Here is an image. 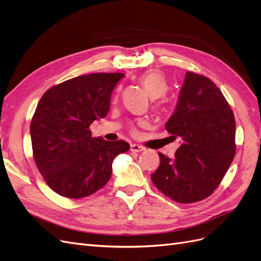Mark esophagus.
Returning a JSON list of instances; mask_svg holds the SVG:
<instances>
[{
	"label": "esophagus",
	"mask_w": 261,
	"mask_h": 261,
	"mask_svg": "<svg viewBox=\"0 0 261 261\" xmlns=\"http://www.w3.org/2000/svg\"><path fill=\"white\" fill-rule=\"evenodd\" d=\"M144 150H145V148L140 145H137V144L130 145V151H133V152H141V151H144Z\"/></svg>",
	"instance_id": "34e87169"
}]
</instances>
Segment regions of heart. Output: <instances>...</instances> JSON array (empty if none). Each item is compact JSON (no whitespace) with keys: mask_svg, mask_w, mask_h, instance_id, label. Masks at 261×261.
I'll use <instances>...</instances> for the list:
<instances>
[{"mask_svg":"<svg viewBox=\"0 0 261 261\" xmlns=\"http://www.w3.org/2000/svg\"><path fill=\"white\" fill-rule=\"evenodd\" d=\"M140 83L145 87V89L149 93V96L153 99L163 97L168 91L167 78L164 77V75L161 72L156 69L148 70V72L141 75ZM140 124L144 125L145 122H140Z\"/></svg>","mask_w":261,"mask_h":261,"instance_id":"1","label":"heart"}]
</instances>
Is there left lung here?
Segmentation results:
<instances>
[{"label":"left lung","mask_w":261,"mask_h":261,"mask_svg":"<svg viewBox=\"0 0 261 261\" xmlns=\"http://www.w3.org/2000/svg\"><path fill=\"white\" fill-rule=\"evenodd\" d=\"M165 129L183 144L174 159L159 152L160 165L151 175L152 183L176 202L207 198L223 179L236 151L230 105L209 78L187 72Z\"/></svg>","instance_id":"1"}]
</instances>
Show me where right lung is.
<instances>
[{"label":"right lung","mask_w":261,"mask_h":261,"mask_svg":"<svg viewBox=\"0 0 261 261\" xmlns=\"http://www.w3.org/2000/svg\"><path fill=\"white\" fill-rule=\"evenodd\" d=\"M121 73L78 76L44 92L30 124L34 159L45 183L59 195L78 199L103 187L114 158L128 151L124 140L92 137L93 121L107 116Z\"/></svg>","instance_id":"right-lung-1"}]
</instances>
